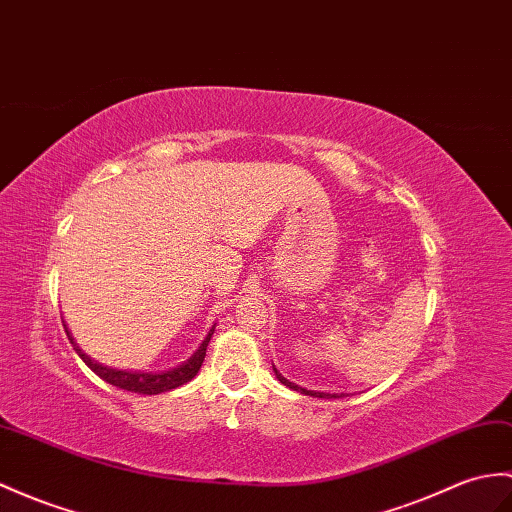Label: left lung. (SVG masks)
<instances>
[{
	"instance_id": "obj_1",
	"label": "left lung",
	"mask_w": 512,
	"mask_h": 512,
	"mask_svg": "<svg viewBox=\"0 0 512 512\" xmlns=\"http://www.w3.org/2000/svg\"><path fill=\"white\" fill-rule=\"evenodd\" d=\"M275 368V366H272ZM275 375H277V379L279 382L283 384V386H288V388H292V390H299V392H303V395H310V397H320V399H338V397H344L342 392H316V390H307V388H301V386H296V384H292L290 379H285L277 368H275Z\"/></svg>"
}]
</instances>
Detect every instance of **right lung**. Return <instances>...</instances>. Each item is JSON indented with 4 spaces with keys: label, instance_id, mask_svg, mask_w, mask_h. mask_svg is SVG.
<instances>
[{
    "label": "right lung",
    "instance_id": "1",
    "mask_svg": "<svg viewBox=\"0 0 512 512\" xmlns=\"http://www.w3.org/2000/svg\"><path fill=\"white\" fill-rule=\"evenodd\" d=\"M65 331H67V327H65ZM213 331H216V327L209 329V334L205 336V340L200 342V347L194 351L192 358L185 360L183 364L174 366V368H168V371H161V373L120 371V368L104 366L100 362L91 360L87 353H82V349L74 342V338L69 336V331H67V338H69L71 344H74V349L82 358V362H85L95 375L102 377L104 382H109V384L122 388V390L139 392V395H159V392H168L172 388H178V386H183L187 382H192V379L196 377V373L200 371L202 360H205V353H207V347H209V340L213 336Z\"/></svg>",
    "mask_w": 512,
    "mask_h": 512
}]
</instances>
